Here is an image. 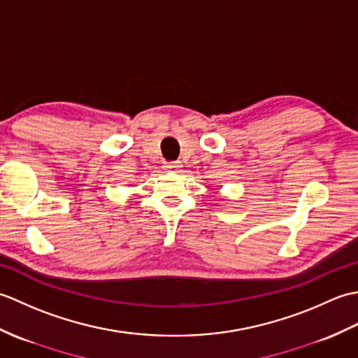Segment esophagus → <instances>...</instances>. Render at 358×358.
<instances>
[{"label": "esophagus", "instance_id": "esophagus-1", "mask_svg": "<svg viewBox=\"0 0 358 358\" xmlns=\"http://www.w3.org/2000/svg\"><path fill=\"white\" fill-rule=\"evenodd\" d=\"M164 169H166V172H173V173H177V172H180V171H181V162L166 163Z\"/></svg>", "mask_w": 358, "mask_h": 358}]
</instances>
